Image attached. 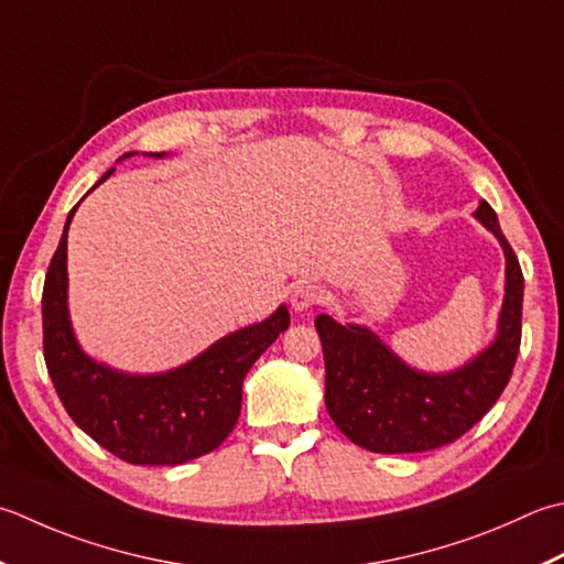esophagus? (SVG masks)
I'll list each match as a JSON object with an SVG mask.
<instances>
[{
  "mask_svg": "<svg viewBox=\"0 0 564 564\" xmlns=\"http://www.w3.org/2000/svg\"><path fill=\"white\" fill-rule=\"evenodd\" d=\"M323 297H325V291L319 289V285L301 283V285H295V289H293L291 305L295 307V311H307V307H315V305L323 303Z\"/></svg>",
  "mask_w": 564,
  "mask_h": 564,
  "instance_id": "1",
  "label": "esophagus"
}]
</instances>
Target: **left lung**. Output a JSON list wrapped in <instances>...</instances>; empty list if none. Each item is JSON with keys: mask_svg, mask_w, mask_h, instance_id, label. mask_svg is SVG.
<instances>
[{"mask_svg": "<svg viewBox=\"0 0 564 564\" xmlns=\"http://www.w3.org/2000/svg\"><path fill=\"white\" fill-rule=\"evenodd\" d=\"M506 251V297L499 337L465 369L427 377L408 369L369 329L339 325L317 315L315 327L325 351V405L351 443L401 455L455 443L499 401L521 349L523 271L494 207L481 200L477 213Z\"/></svg>", "mask_w": 564, "mask_h": 564, "instance_id": "8db88e82", "label": "left lung"}]
</instances>
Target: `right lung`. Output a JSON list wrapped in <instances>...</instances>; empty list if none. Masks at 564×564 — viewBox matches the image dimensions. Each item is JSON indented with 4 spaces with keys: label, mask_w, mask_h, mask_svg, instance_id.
Returning <instances> with one entry per match:
<instances>
[{
    "label": "right lung",
    "mask_w": 564,
    "mask_h": 564,
    "mask_svg": "<svg viewBox=\"0 0 564 564\" xmlns=\"http://www.w3.org/2000/svg\"><path fill=\"white\" fill-rule=\"evenodd\" d=\"M109 175L112 171L95 187ZM75 207L41 297L43 359L63 408L97 445L129 465L171 467L217 449L239 421L247 371L289 329V311L281 305L269 319L215 341L200 357L169 373L129 377L107 369L77 347L65 303V251Z\"/></svg>",
    "instance_id": "add662e5"
}]
</instances>
